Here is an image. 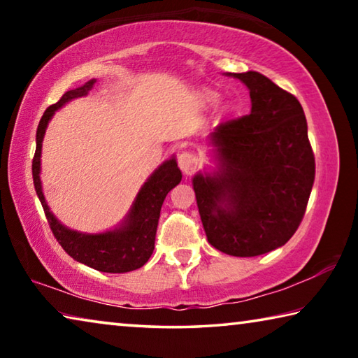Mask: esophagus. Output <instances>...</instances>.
Returning <instances> with one entry per match:
<instances>
[{
	"label": "esophagus",
	"instance_id": "obj_1",
	"mask_svg": "<svg viewBox=\"0 0 358 358\" xmlns=\"http://www.w3.org/2000/svg\"><path fill=\"white\" fill-rule=\"evenodd\" d=\"M197 164H199V159L192 153L185 151V153H181L178 156V166L181 171H183V173H191L194 169L197 167Z\"/></svg>",
	"mask_w": 358,
	"mask_h": 358
}]
</instances>
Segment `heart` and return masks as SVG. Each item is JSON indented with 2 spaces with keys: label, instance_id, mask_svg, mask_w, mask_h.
<instances>
[{
  "label": "heart",
  "instance_id": "heart-1",
  "mask_svg": "<svg viewBox=\"0 0 358 358\" xmlns=\"http://www.w3.org/2000/svg\"><path fill=\"white\" fill-rule=\"evenodd\" d=\"M203 99L207 104H213V102L216 101V94L215 93H210V92H205L203 93ZM227 106H224V110H226Z\"/></svg>",
  "mask_w": 358,
  "mask_h": 358
}]
</instances>
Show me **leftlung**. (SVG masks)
I'll list each match as a JSON object with an SVG mask.
<instances>
[{"instance_id": "obj_1", "label": "left lung", "mask_w": 358, "mask_h": 358, "mask_svg": "<svg viewBox=\"0 0 358 358\" xmlns=\"http://www.w3.org/2000/svg\"><path fill=\"white\" fill-rule=\"evenodd\" d=\"M250 90L251 112L208 136L213 166L192 177L211 246L252 257L286 245L314 183L305 112L295 96L256 71L226 72Z\"/></svg>"}]
</instances>
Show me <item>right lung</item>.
<instances>
[{
  "label": "right lung",
  "instance_id": "obj_1",
  "mask_svg": "<svg viewBox=\"0 0 358 358\" xmlns=\"http://www.w3.org/2000/svg\"><path fill=\"white\" fill-rule=\"evenodd\" d=\"M94 83L96 78H92L82 87L69 90L57 104L48 107L42 115L38 131H36L33 181L53 235L72 259L98 271H104V273H126V271L141 268L153 254L161 207L167 194L181 181V171L177 166L175 156H171L161 166H157L136 194L126 216L117 226L104 230V232H80V230L71 229L58 221V217L52 213L50 207L47 205L44 191H42V141H44L47 126L55 112L72 99L87 96L93 90Z\"/></svg>",
  "mask_w": 358,
  "mask_h": 358
}]
</instances>
